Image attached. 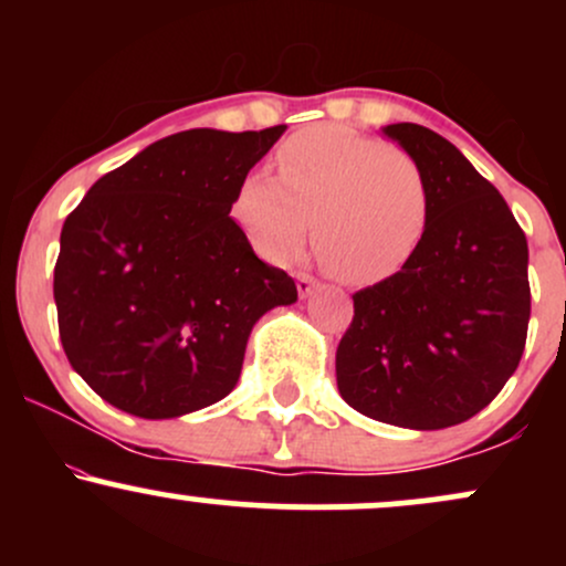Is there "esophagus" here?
<instances>
[{"instance_id": "34e87169", "label": "esophagus", "mask_w": 566, "mask_h": 566, "mask_svg": "<svg viewBox=\"0 0 566 566\" xmlns=\"http://www.w3.org/2000/svg\"><path fill=\"white\" fill-rule=\"evenodd\" d=\"M295 284H297V295H301V297H308L311 292H314V287H316L314 276H308V274H297L295 276Z\"/></svg>"}]
</instances>
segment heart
I'll return each mask as SVG.
<instances>
[{
  "mask_svg": "<svg viewBox=\"0 0 566 566\" xmlns=\"http://www.w3.org/2000/svg\"><path fill=\"white\" fill-rule=\"evenodd\" d=\"M274 165L276 178L247 175L231 205L265 261L287 263L308 229L324 265L346 284L386 282L412 261L428 229L431 191L405 148L343 125H316L284 140Z\"/></svg>",
  "mask_w": 566,
  "mask_h": 566,
  "instance_id": "1",
  "label": "heart"
}]
</instances>
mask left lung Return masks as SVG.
<instances>
[{
  "instance_id": "obj_1",
  "label": "left lung",
  "mask_w": 566,
  "mask_h": 566,
  "mask_svg": "<svg viewBox=\"0 0 566 566\" xmlns=\"http://www.w3.org/2000/svg\"><path fill=\"white\" fill-rule=\"evenodd\" d=\"M423 167L431 216L399 274L354 295L337 391L380 423L439 431L473 418L527 343V237L490 180L433 129L382 127Z\"/></svg>"
}]
</instances>
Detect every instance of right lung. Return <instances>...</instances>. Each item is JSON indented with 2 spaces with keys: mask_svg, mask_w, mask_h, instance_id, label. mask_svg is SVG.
Masks as SVG:
<instances>
[{
  "mask_svg": "<svg viewBox=\"0 0 566 566\" xmlns=\"http://www.w3.org/2000/svg\"><path fill=\"white\" fill-rule=\"evenodd\" d=\"M284 129L175 133L103 175L66 218L57 329L71 367L108 405L146 420L216 405L237 386L255 322L297 301L292 276L229 218Z\"/></svg>",
  "mask_w": 566,
  "mask_h": 566,
  "instance_id": "add662e5",
  "label": "right lung"
}]
</instances>
